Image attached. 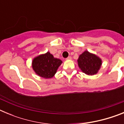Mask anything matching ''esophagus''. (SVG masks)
I'll use <instances>...</instances> for the list:
<instances>
[{"label": "esophagus", "instance_id": "1", "mask_svg": "<svg viewBox=\"0 0 124 124\" xmlns=\"http://www.w3.org/2000/svg\"><path fill=\"white\" fill-rule=\"evenodd\" d=\"M66 60H71V56H68L67 58H66Z\"/></svg>", "mask_w": 124, "mask_h": 124}]
</instances>
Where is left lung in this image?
I'll return each mask as SVG.
<instances>
[{"instance_id":"8db88e82","label":"left lung","mask_w":124,"mask_h":124,"mask_svg":"<svg viewBox=\"0 0 124 124\" xmlns=\"http://www.w3.org/2000/svg\"><path fill=\"white\" fill-rule=\"evenodd\" d=\"M78 64L83 73L92 76L98 73L102 65V60L96 54L84 51L79 56Z\"/></svg>"}]
</instances>
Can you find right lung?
Returning a JSON list of instances; mask_svg holds the SVG:
<instances>
[{"label": "right lung", "instance_id": "obj_1", "mask_svg": "<svg viewBox=\"0 0 124 124\" xmlns=\"http://www.w3.org/2000/svg\"><path fill=\"white\" fill-rule=\"evenodd\" d=\"M62 61L56 58L50 52L40 54L34 58L32 61V68L40 77L45 79L51 78L54 76Z\"/></svg>", "mask_w": 124, "mask_h": 124}]
</instances>
